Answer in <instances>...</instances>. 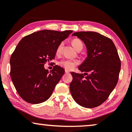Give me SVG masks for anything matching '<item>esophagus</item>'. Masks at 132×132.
<instances>
[{
	"label": "esophagus",
	"mask_w": 132,
	"mask_h": 132,
	"mask_svg": "<svg viewBox=\"0 0 132 132\" xmlns=\"http://www.w3.org/2000/svg\"><path fill=\"white\" fill-rule=\"evenodd\" d=\"M65 73H66V74H68V73H70V71H68V70H65Z\"/></svg>",
	"instance_id": "esophagus-1"
}]
</instances>
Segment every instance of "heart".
<instances>
[{
  "label": "heart",
  "instance_id": "heart-1",
  "mask_svg": "<svg viewBox=\"0 0 132 132\" xmlns=\"http://www.w3.org/2000/svg\"><path fill=\"white\" fill-rule=\"evenodd\" d=\"M72 45L77 50H79L83 48V44L80 39H74L72 41ZM62 43H61L57 47L56 53H60L62 48ZM59 65L64 68L67 70H71L75 68L78 64V62L76 60H70V59H63L59 62Z\"/></svg>",
  "mask_w": 132,
  "mask_h": 132
}]
</instances>
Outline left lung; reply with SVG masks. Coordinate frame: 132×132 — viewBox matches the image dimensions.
<instances>
[{
    "instance_id": "8db88e82",
    "label": "left lung",
    "mask_w": 132,
    "mask_h": 132,
    "mask_svg": "<svg viewBox=\"0 0 132 132\" xmlns=\"http://www.w3.org/2000/svg\"><path fill=\"white\" fill-rule=\"evenodd\" d=\"M72 36L84 41L88 56L78 68L85 73H71L70 92L80 106L97 107L107 100L118 82L121 69L118 52L111 39L97 32H77Z\"/></svg>"
}]
</instances>
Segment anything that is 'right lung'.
<instances>
[{
  "label": "right lung",
  "instance_id": "obj_1",
  "mask_svg": "<svg viewBox=\"0 0 132 132\" xmlns=\"http://www.w3.org/2000/svg\"><path fill=\"white\" fill-rule=\"evenodd\" d=\"M73 30H43L23 37L10 59V76L20 96L26 102L47 100L65 73L55 65L48 72L44 64L55 59L57 47Z\"/></svg>",
  "mask_w": 132,
  "mask_h": 132
}]
</instances>
